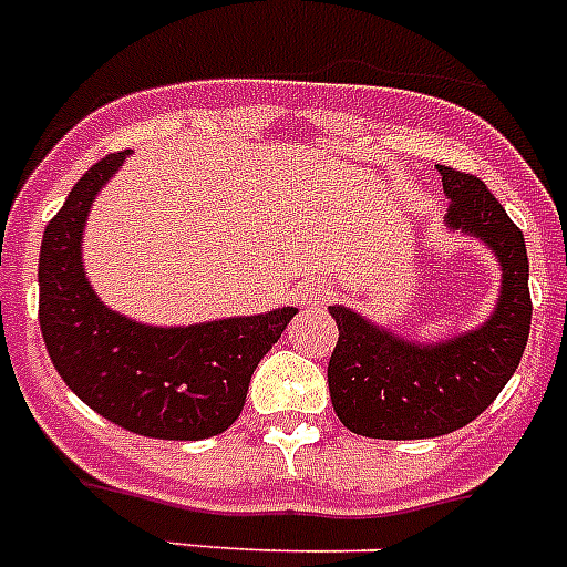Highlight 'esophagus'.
<instances>
[{"label":"esophagus","mask_w":567,"mask_h":567,"mask_svg":"<svg viewBox=\"0 0 567 567\" xmlns=\"http://www.w3.org/2000/svg\"><path fill=\"white\" fill-rule=\"evenodd\" d=\"M297 302L302 308H320L328 302V288L322 285H299Z\"/></svg>","instance_id":"1"}]
</instances>
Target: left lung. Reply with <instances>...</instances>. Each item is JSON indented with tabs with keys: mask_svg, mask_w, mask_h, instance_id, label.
I'll return each mask as SVG.
<instances>
[{
	"mask_svg": "<svg viewBox=\"0 0 567 567\" xmlns=\"http://www.w3.org/2000/svg\"><path fill=\"white\" fill-rule=\"evenodd\" d=\"M450 195L446 227L482 239L502 265V293L489 320L446 342L394 337L351 308L331 306L337 346L328 389L342 426L383 441L437 437L482 415L516 372L530 334L525 236L498 198L470 173L437 166Z\"/></svg>",
	"mask_w": 567,
	"mask_h": 567,
	"instance_id": "left-lung-1",
	"label": "left lung"
}]
</instances>
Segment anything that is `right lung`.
<instances>
[{
  "label": "right lung",
  "instance_id": "obj_1",
  "mask_svg": "<svg viewBox=\"0 0 567 567\" xmlns=\"http://www.w3.org/2000/svg\"><path fill=\"white\" fill-rule=\"evenodd\" d=\"M130 150L109 155L74 184L45 227L40 250V328L51 363L97 415L164 441L225 432L245 406L256 365L297 308L259 317L155 328L112 311L85 279L80 241L94 195Z\"/></svg>",
  "mask_w": 567,
  "mask_h": 567
}]
</instances>
